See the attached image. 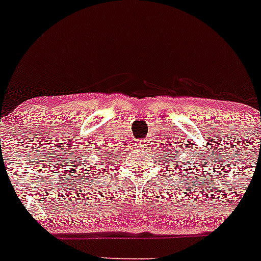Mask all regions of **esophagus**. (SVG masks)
Listing matches in <instances>:
<instances>
[{
    "mask_svg": "<svg viewBox=\"0 0 261 261\" xmlns=\"http://www.w3.org/2000/svg\"><path fill=\"white\" fill-rule=\"evenodd\" d=\"M138 145L141 146V145H143V143H138Z\"/></svg>",
    "mask_w": 261,
    "mask_h": 261,
    "instance_id": "obj_1",
    "label": "esophagus"
}]
</instances>
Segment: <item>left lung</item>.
Masks as SVG:
<instances>
[{
    "mask_svg": "<svg viewBox=\"0 0 261 261\" xmlns=\"http://www.w3.org/2000/svg\"><path fill=\"white\" fill-rule=\"evenodd\" d=\"M168 155H172V154H168ZM173 161H174V159H173ZM177 162V161H176ZM182 163H184V162H182ZM189 163H190V162H189Z\"/></svg>",
    "mask_w": 261,
    "mask_h": 261,
    "instance_id": "8db88e82",
    "label": "left lung"
}]
</instances>
